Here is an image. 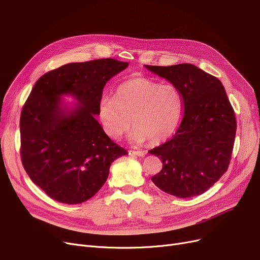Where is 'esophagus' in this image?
<instances>
[{"instance_id":"34e87169","label":"esophagus","mask_w":260,"mask_h":260,"mask_svg":"<svg viewBox=\"0 0 260 260\" xmlns=\"http://www.w3.org/2000/svg\"><path fill=\"white\" fill-rule=\"evenodd\" d=\"M128 153L131 155H137V156H144V154H145L143 151H134V150L128 151Z\"/></svg>"}]
</instances>
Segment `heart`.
Instances as JSON below:
<instances>
[{"label":"heart","instance_id":"heart-1","mask_svg":"<svg viewBox=\"0 0 260 260\" xmlns=\"http://www.w3.org/2000/svg\"><path fill=\"white\" fill-rule=\"evenodd\" d=\"M183 95L173 84H160L137 77L122 83L115 98L104 95L99 114L103 128L112 139L135 127L133 139L141 143L148 139L158 143L176 129L183 112Z\"/></svg>","mask_w":260,"mask_h":260}]
</instances>
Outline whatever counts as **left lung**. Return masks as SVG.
<instances>
[{"mask_svg":"<svg viewBox=\"0 0 260 260\" xmlns=\"http://www.w3.org/2000/svg\"><path fill=\"white\" fill-rule=\"evenodd\" d=\"M145 68L175 85L184 117L170 140L149 151L162 161L152 182L166 193H204L228 171L234 148L235 111L219 78L191 63Z\"/></svg>","mask_w":260,"mask_h":260,"instance_id":"1","label":"left lung"}]
</instances>
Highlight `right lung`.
I'll use <instances>...</instances> for the list:
<instances>
[{
	"label": "right lung",
	"instance_id": "1",
	"mask_svg": "<svg viewBox=\"0 0 260 260\" xmlns=\"http://www.w3.org/2000/svg\"><path fill=\"white\" fill-rule=\"evenodd\" d=\"M128 62L114 58L63 64L43 74L22 107L20 155L29 178L51 199L80 204L92 198L111 162L126 155L95 120L103 89ZM80 102L66 114L60 95Z\"/></svg>",
	"mask_w": 260,
	"mask_h": 260
}]
</instances>
